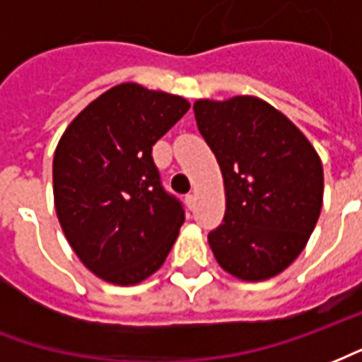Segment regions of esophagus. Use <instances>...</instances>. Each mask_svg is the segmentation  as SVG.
<instances>
[{
	"instance_id": "esophagus-1",
	"label": "esophagus",
	"mask_w": 362,
	"mask_h": 362,
	"mask_svg": "<svg viewBox=\"0 0 362 362\" xmlns=\"http://www.w3.org/2000/svg\"><path fill=\"white\" fill-rule=\"evenodd\" d=\"M186 205H188V209H194V205H196V196L194 194L186 196Z\"/></svg>"
}]
</instances>
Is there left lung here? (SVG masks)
Segmentation results:
<instances>
[{
    "instance_id": "obj_1",
    "label": "left lung",
    "mask_w": 362,
    "mask_h": 362,
    "mask_svg": "<svg viewBox=\"0 0 362 362\" xmlns=\"http://www.w3.org/2000/svg\"><path fill=\"white\" fill-rule=\"evenodd\" d=\"M194 114L225 180V217L207 235L213 254L238 279H269L295 262L316 227L324 196L318 153L256 96L197 100Z\"/></svg>"
}]
</instances>
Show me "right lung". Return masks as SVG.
Returning a JSON list of instances; mask_svg holds the SVG:
<instances>
[{"instance_id":"1","label":"right lung","mask_w":362,"mask_h":362,"mask_svg":"<svg viewBox=\"0 0 362 362\" xmlns=\"http://www.w3.org/2000/svg\"><path fill=\"white\" fill-rule=\"evenodd\" d=\"M188 108L182 96L124 83L93 100L59 139V225L83 264L108 283L149 277L178 236L184 207L163 188L151 151Z\"/></svg>"}]
</instances>
